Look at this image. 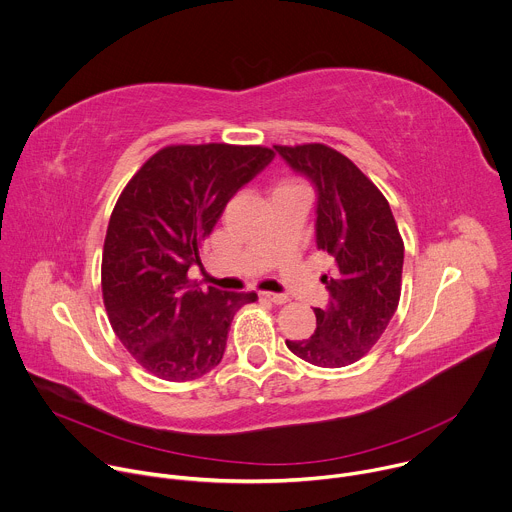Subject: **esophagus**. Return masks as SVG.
I'll return each mask as SVG.
<instances>
[{
	"instance_id": "34e87169",
	"label": "esophagus",
	"mask_w": 512,
	"mask_h": 512,
	"mask_svg": "<svg viewBox=\"0 0 512 512\" xmlns=\"http://www.w3.org/2000/svg\"><path fill=\"white\" fill-rule=\"evenodd\" d=\"M259 300H265V302H271V304L281 306V304L287 302V296H283V294H271V291H261Z\"/></svg>"
}]
</instances>
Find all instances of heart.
<instances>
[{"mask_svg": "<svg viewBox=\"0 0 512 512\" xmlns=\"http://www.w3.org/2000/svg\"><path fill=\"white\" fill-rule=\"evenodd\" d=\"M296 186H300L298 182H294V180H281L277 186H275V190H283V188H296ZM273 190V192H275Z\"/></svg>", "mask_w": 512, "mask_h": 512, "instance_id": "heart-1", "label": "heart"}]
</instances>
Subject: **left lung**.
<instances>
[{
	"label": "left lung",
	"instance_id": "8db88e82",
	"mask_svg": "<svg viewBox=\"0 0 512 512\" xmlns=\"http://www.w3.org/2000/svg\"><path fill=\"white\" fill-rule=\"evenodd\" d=\"M273 148L316 184V243L334 261L328 275H322L330 304L314 310V334L285 344L316 367H348L369 354L397 312L401 233L383 192L344 154L326 143Z\"/></svg>",
	"mask_w": 512,
	"mask_h": 512
}]
</instances>
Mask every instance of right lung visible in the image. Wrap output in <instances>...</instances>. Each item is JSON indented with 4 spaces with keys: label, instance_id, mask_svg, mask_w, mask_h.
I'll return each mask as SVG.
<instances>
[{
    "label": "right lung",
    "instance_id": "right-lung-1",
    "mask_svg": "<svg viewBox=\"0 0 512 512\" xmlns=\"http://www.w3.org/2000/svg\"><path fill=\"white\" fill-rule=\"evenodd\" d=\"M263 145H166L119 194L103 245L101 289L115 336L158 379L184 383L223 358L235 314L251 294L200 289L188 269L227 202L257 176Z\"/></svg>",
    "mask_w": 512,
    "mask_h": 512
}]
</instances>
